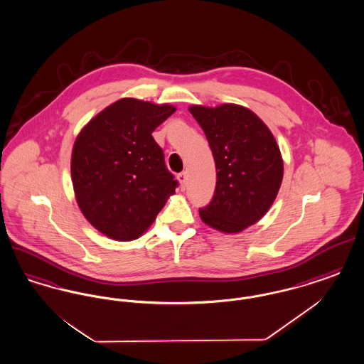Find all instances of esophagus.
<instances>
[{
  "mask_svg": "<svg viewBox=\"0 0 364 364\" xmlns=\"http://www.w3.org/2000/svg\"><path fill=\"white\" fill-rule=\"evenodd\" d=\"M177 178H178V181H180L181 188H184V187H186V183H187V173H186V172L178 173L177 174Z\"/></svg>",
  "mask_w": 364,
  "mask_h": 364,
  "instance_id": "34e87169",
  "label": "esophagus"
}]
</instances>
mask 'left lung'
Here are the masks:
<instances>
[{
  "label": "left lung",
  "mask_w": 364,
  "mask_h": 364,
  "mask_svg": "<svg viewBox=\"0 0 364 364\" xmlns=\"http://www.w3.org/2000/svg\"><path fill=\"white\" fill-rule=\"evenodd\" d=\"M190 112L208 138L217 171L214 195L199 215L220 232H242L277 196L284 174L277 141L255 113L239 105H193Z\"/></svg>",
  "instance_id": "obj_1"
}]
</instances>
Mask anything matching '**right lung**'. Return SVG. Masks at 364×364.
I'll use <instances>...</instances> for the list:
<instances>
[{
	"label": "right lung",
	"mask_w": 364,
	"mask_h": 364,
	"mask_svg": "<svg viewBox=\"0 0 364 364\" xmlns=\"http://www.w3.org/2000/svg\"><path fill=\"white\" fill-rule=\"evenodd\" d=\"M176 112L172 105L122 98L98 113L76 138L70 173L77 205L105 236H141L178 181L165 165L153 131Z\"/></svg>",
	"instance_id": "obj_1"
}]
</instances>
